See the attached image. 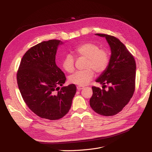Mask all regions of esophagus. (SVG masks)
Instances as JSON below:
<instances>
[{
	"mask_svg": "<svg viewBox=\"0 0 152 152\" xmlns=\"http://www.w3.org/2000/svg\"><path fill=\"white\" fill-rule=\"evenodd\" d=\"M84 89V87H82V86H77V89L78 91H81V89Z\"/></svg>",
	"mask_w": 152,
	"mask_h": 152,
	"instance_id": "esophagus-1",
	"label": "esophagus"
}]
</instances>
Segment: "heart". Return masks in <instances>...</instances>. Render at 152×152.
I'll list each match as a JSON object with an SVG mask.
<instances>
[{
    "instance_id": "heart-1",
    "label": "heart",
    "mask_w": 152,
    "mask_h": 152,
    "mask_svg": "<svg viewBox=\"0 0 152 152\" xmlns=\"http://www.w3.org/2000/svg\"><path fill=\"white\" fill-rule=\"evenodd\" d=\"M77 56L87 58L85 68L86 69L78 71L72 75L69 81L71 83L84 86L92 80L94 71L101 73L104 71L109 63V56L107 51L100 49L96 44L86 42L78 46L75 50ZM61 66L67 73H72L75 69V61L71 55H66L62 60Z\"/></svg>"
}]
</instances>
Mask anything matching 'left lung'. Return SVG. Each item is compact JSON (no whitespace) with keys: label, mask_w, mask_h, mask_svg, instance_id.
Here are the masks:
<instances>
[{"label":"left lung","mask_w":152,"mask_h":152,"mask_svg":"<svg viewBox=\"0 0 152 152\" xmlns=\"http://www.w3.org/2000/svg\"><path fill=\"white\" fill-rule=\"evenodd\" d=\"M105 37L111 50L107 69L95 80L108 89L92 87L90 99L92 110L99 115L110 116L118 113L128 103L135 90L136 65L133 56L116 37L105 34H95Z\"/></svg>","instance_id":"left-lung-1"}]
</instances>
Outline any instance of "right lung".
Returning <instances> with one entry per match:
<instances>
[{"mask_svg":"<svg viewBox=\"0 0 152 152\" xmlns=\"http://www.w3.org/2000/svg\"><path fill=\"white\" fill-rule=\"evenodd\" d=\"M59 40L43 41L24 55L17 73L21 96L29 108L42 118L57 120L69 111L76 87L63 86L66 77L55 63Z\"/></svg>","mask_w":152,"mask_h":152,"instance_id":"1","label":"right lung"}]
</instances>
